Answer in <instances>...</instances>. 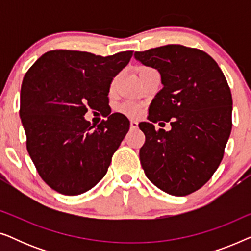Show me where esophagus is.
Segmentation results:
<instances>
[{"label":"esophagus","mask_w":251,"mask_h":251,"mask_svg":"<svg viewBox=\"0 0 251 251\" xmlns=\"http://www.w3.org/2000/svg\"><path fill=\"white\" fill-rule=\"evenodd\" d=\"M130 128H131V129L138 128V122H137L136 120H130Z\"/></svg>","instance_id":"1"}]
</instances>
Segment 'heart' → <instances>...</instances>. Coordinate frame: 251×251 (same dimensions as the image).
<instances>
[{
    "label": "heart",
    "instance_id": "1",
    "mask_svg": "<svg viewBox=\"0 0 251 251\" xmlns=\"http://www.w3.org/2000/svg\"><path fill=\"white\" fill-rule=\"evenodd\" d=\"M120 111L129 115H137L139 113V106L132 101H126L120 106Z\"/></svg>",
    "mask_w": 251,
    "mask_h": 251
}]
</instances>
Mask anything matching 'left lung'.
I'll return each mask as SVG.
<instances>
[{
	"mask_svg": "<svg viewBox=\"0 0 251 251\" xmlns=\"http://www.w3.org/2000/svg\"><path fill=\"white\" fill-rule=\"evenodd\" d=\"M135 58L159 71L163 84L150 105L151 122L139 123L146 138L140 163L160 190L185 197L203 186L222 162L232 130L231 90L202 50L168 44ZM162 119L171 122L170 132L153 128Z\"/></svg>",
	"mask_w": 251,
	"mask_h": 251,
	"instance_id": "1",
	"label": "left lung"
}]
</instances>
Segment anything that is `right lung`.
Segmentation results:
<instances>
[{"mask_svg":"<svg viewBox=\"0 0 251 251\" xmlns=\"http://www.w3.org/2000/svg\"><path fill=\"white\" fill-rule=\"evenodd\" d=\"M131 57L132 51L102 57L51 50L25 74L19 114L27 151L41 178L58 193H84L107 173L129 120L113 113L95 126L84 115L89 107L108 105L113 77Z\"/></svg>","mask_w":251,"mask_h":251,"instance_id":"add662e5","label":"right lung"}]
</instances>
